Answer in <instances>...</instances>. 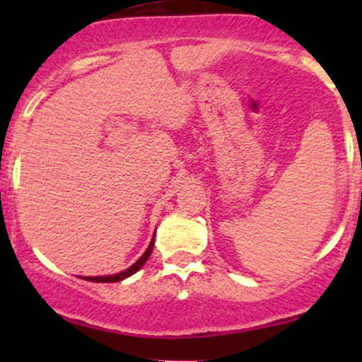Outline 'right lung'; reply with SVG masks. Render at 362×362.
I'll return each mask as SVG.
<instances>
[{
    "label": "right lung",
    "mask_w": 362,
    "mask_h": 362,
    "mask_svg": "<svg viewBox=\"0 0 362 362\" xmlns=\"http://www.w3.org/2000/svg\"><path fill=\"white\" fill-rule=\"evenodd\" d=\"M152 249H154V240H152V242H151V245H148V249L145 250V254L141 255V257L138 259V261L134 262V264L131 266V268H127L126 272L117 273V275H110V276H86V280H89V282H101V284H107V282H120V280L127 279V276H131V275H133V273H136L138 269H140L141 266H144L145 262H147V259L151 257V254H152Z\"/></svg>",
    "instance_id": "obj_1"
}]
</instances>
